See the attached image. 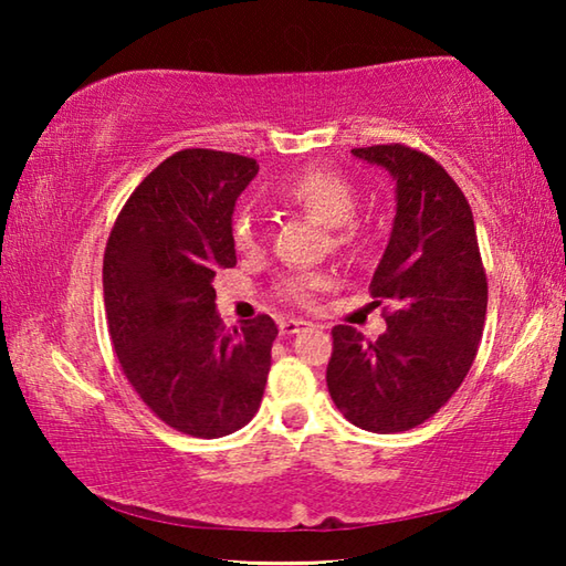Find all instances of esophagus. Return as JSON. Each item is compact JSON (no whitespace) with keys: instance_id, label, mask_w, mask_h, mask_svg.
I'll return each instance as SVG.
<instances>
[{"instance_id":"esophagus-1","label":"esophagus","mask_w":566,"mask_h":566,"mask_svg":"<svg viewBox=\"0 0 566 566\" xmlns=\"http://www.w3.org/2000/svg\"><path fill=\"white\" fill-rule=\"evenodd\" d=\"M306 327H310V322H304V319H282L280 322L282 334H296V332H302Z\"/></svg>"}]
</instances>
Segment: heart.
Listing matches in <instances>:
<instances>
[{
	"label": "heart",
	"instance_id": "heart-1",
	"mask_svg": "<svg viewBox=\"0 0 566 566\" xmlns=\"http://www.w3.org/2000/svg\"><path fill=\"white\" fill-rule=\"evenodd\" d=\"M274 197L282 205L312 217L317 224L329 227V244L337 252H357L361 247L364 227L354 219L359 195L349 179L327 169L312 167L276 187ZM232 242L237 252L242 254H252L260 249V232H256L254 217L244 209L232 219ZM327 284L329 282L324 274H290L280 280L276 290L286 302L296 306H312Z\"/></svg>",
	"mask_w": 566,
	"mask_h": 566
}]
</instances>
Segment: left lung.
Returning a JSON list of instances; mask_svg holds the SVG:
<instances>
[{
	"label": "left lung",
	"instance_id": "1",
	"mask_svg": "<svg viewBox=\"0 0 566 566\" xmlns=\"http://www.w3.org/2000/svg\"><path fill=\"white\" fill-rule=\"evenodd\" d=\"M397 181V214L371 276L387 302V332L367 339L332 329L327 387L334 405L367 432H407L434 417L462 385L486 319V274L474 217L447 169L407 145L352 149Z\"/></svg>",
	"mask_w": 566,
	"mask_h": 566
}]
</instances>
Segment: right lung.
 <instances>
[{"instance_id":"add662e5","label":"right lung","mask_w":566,"mask_h":566,"mask_svg":"<svg viewBox=\"0 0 566 566\" xmlns=\"http://www.w3.org/2000/svg\"><path fill=\"white\" fill-rule=\"evenodd\" d=\"M254 159L181 149L139 181L104 249V310L124 377L181 434L217 439L256 415L276 324L227 332L214 310L219 270L237 264L234 202Z\"/></svg>"}]
</instances>
